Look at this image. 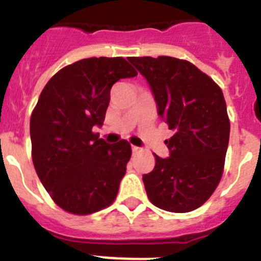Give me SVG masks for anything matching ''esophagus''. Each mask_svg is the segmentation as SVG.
Instances as JSON below:
<instances>
[{
    "label": "esophagus",
    "instance_id": "esophagus-1",
    "mask_svg": "<svg viewBox=\"0 0 261 261\" xmlns=\"http://www.w3.org/2000/svg\"><path fill=\"white\" fill-rule=\"evenodd\" d=\"M131 149H133V153H136V152L140 151V148L139 147H135V145H133V147H131Z\"/></svg>",
    "mask_w": 261,
    "mask_h": 261
}]
</instances>
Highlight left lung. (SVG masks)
Returning <instances> with one entry per match:
<instances>
[{
	"label": "left lung",
	"mask_w": 261,
	"mask_h": 261,
	"mask_svg": "<svg viewBox=\"0 0 261 261\" xmlns=\"http://www.w3.org/2000/svg\"><path fill=\"white\" fill-rule=\"evenodd\" d=\"M151 87L157 113L174 135L157 154L154 169L143 175L152 204L169 212L203 205L224 171L230 122L221 88L189 61L161 56L128 58Z\"/></svg>",
	"instance_id": "left-lung-1"
}]
</instances>
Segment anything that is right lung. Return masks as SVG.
<instances>
[{
  "label": "right lung",
  "instance_id": "add662e5",
  "mask_svg": "<svg viewBox=\"0 0 261 261\" xmlns=\"http://www.w3.org/2000/svg\"><path fill=\"white\" fill-rule=\"evenodd\" d=\"M136 75L125 58H86L61 69L40 93L30 122L32 161L62 210L90 215L116 199L130 143L108 144L92 130L104 123L113 84Z\"/></svg>",
  "mask_w": 261,
  "mask_h": 261
}]
</instances>
